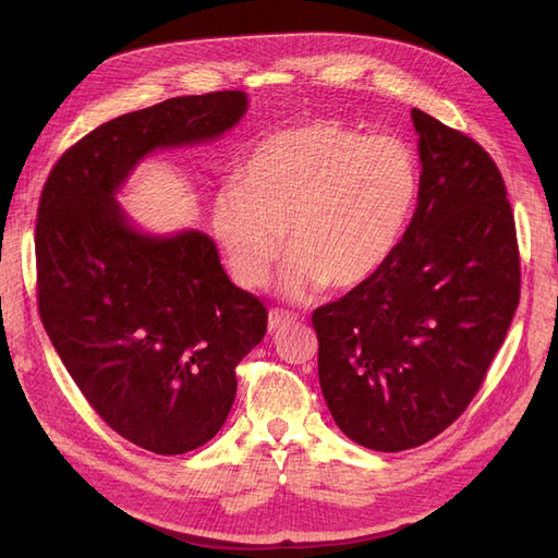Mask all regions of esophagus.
<instances>
[{
    "instance_id": "obj_1",
    "label": "esophagus",
    "mask_w": 558,
    "mask_h": 558,
    "mask_svg": "<svg viewBox=\"0 0 558 558\" xmlns=\"http://www.w3.org/2000/svg\"><path fill=\"white\" fill-rule=\"evenodd\" d=\"M295 316L291 314V312H286V310H272L269 312V332H277V330H283V328H289L291 324H295Z\"/></svg>"
}]
</instances>
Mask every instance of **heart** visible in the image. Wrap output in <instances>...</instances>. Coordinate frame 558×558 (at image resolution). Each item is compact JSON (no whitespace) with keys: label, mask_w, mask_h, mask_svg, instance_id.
Here are the masks:
<instances>
[{"label":"heart","mask_w":558,"mask_h":558,"mask_svg":"<svg viewBox=\"0 0 558 558\" xmlns=\"http://www.w3.org/2000/svg\"><path fill=\"white\" fill-rule=\"evenodd\" d=\"M416 191V158L402 140L314 121L267 134L251 148L240 181L214 199L211 228L244 289L269 279L289 232L286 293L351 291L391 258Z\"/></svg>","instance_id":"1"}]
</instances>
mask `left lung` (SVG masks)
I'll list each match as a JSON object with an SVG mask.
<instances>
[{
    "mask_svg": "<svg viewBox=\"0 0 558 558\" xmlns=\"http://www.w3.org/2000/svg\"><path fill=\"white\" fill-rule=\"evenodd\" d=\"M421 181L379 272L314 310L318 381L335 424L375 451L433 440L477 396L519 305L514 214L492 156L412 109Z\"/></svg>",
    "mask_w": 558,
    "mask_h": 558,
    "instance_id": "obj_1",
    "label": "left lung"
}]
</instances>
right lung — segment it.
I'll list each match as a JSON object with an SVG mask.
<instances>
[{"label":"right lung","mask_w":558,"mask_h":558,"mask_svg":"<svg viewBox=\"0 0 558 558\" xmlns=\"http://www.w3.org/2000/svg\"><path fill=\"white\" fill-rule=\"evenodd\" d=\"M246 105L242 90H218L118 116L64 150L39 197L41 324L90 408L154 453L221 430L267 310L228 279L205 232L150 238L113 193L150 150L221 137Z\"/></svg>","instance_id":"1"}]
</instances>
